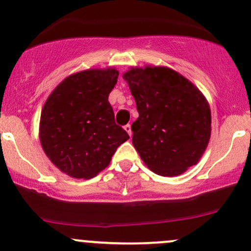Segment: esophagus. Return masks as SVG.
Listing matches in <instances>:
<instances>
[{
	"label": "esophagus",
	"mask_w": 251,
	"mask_h": 251,
	"mask_svg": "<svg viewBox=\"0 0 251 251\" xmlns=\"http://www.w3.org/2000/svg\"><path fill=\"white\" fill-rule=\"evenodd\" d=\"M124 128H125V131L128 133V136H130V137H131V136H132V131H131V125H130V124H127V125L124 126Z\"/></svg>",
	"instance_id": "obj_1"
}]
</instances>
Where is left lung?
Wrapping results in <instances>:
<instances>
[{
  "label": "left lung",
  "instance_id": "obj_1",
  "mask_svg": "<svg viewBox=\"0 0 251 251\" xmlns=\"http://www.w3.org/2000/svg\"><path fill=\"white\" fill-rule=\"evenodd\" d=\"M140 116L132 143L160 176H178L201 160L211 135V111L203 93L168 67L131 68L123 75Z\"/></svg>",
  "mask_w": 251,
  "mask_h": 251
}]
</instances>
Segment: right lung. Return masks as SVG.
Here are the masks:
<instances>
[{
	"mask_svg": "<svg viewBox=\"0 0 251 251\" xmlns=\"http://www.w3.org/2000/svg\"><path fill=\"white\" fill-rule=\"evenodd\" d=\"M114 67L65 77L50 92L40 119L39 137L53 165L74 178H92L109 165L128 135L114 121L108 97L118 81Z\"/></svg>",
	"mask_w": 251,
	"mask_h": 251,
	"instance_id": "right-lung-1",
	"label": "right lung"
}]
</instances>
